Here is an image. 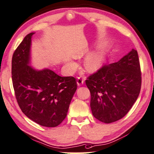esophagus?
Instances as JSON below:
<instances>
[{"mask_svg": "<svg viewBox=\"0 0 154 154\" xmlns=\"http://www.w3.org/2000/svg\"><path fill=\"white\" fill-rule=\"evenodd\" d=\"M77 86H82V85L84 84V79H82V77H78L77 79Z\"/></svg>", "mask_w": 154, "mask_h": 154, "instance_id": "esophagus-1", "label": "esophagus"}]
</instances>
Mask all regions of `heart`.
Instances as JSON below:
<instances>
[{"instance_id": "obj_1", "label": "heart", "mask_w": 154, "mask_h": 154, "mask_svg": "<svg viewBox=\"0 0 154 154\" xmlns=\"http://www.w3.org/2000/svg\"><path fill=\"white\" fill-rule=\"evenodd\" d=\"M105 61V55L101 50H95L89 53L84 59V66L85 69L90 72H97L102 68ZM70 70H74L77 67V64L73 61H68L66 63Z\"/></svg>"}]
</instances>
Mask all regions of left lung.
<instances>
[{
	"instance_id": "1",
	"label": "left lung",
	"mask_w": 154,
	"mask_h": 154,
	"mask_svg": "<svg viewBox=\"0 0 154 154\" xmlns=\"http://www.w3.org/2000/svg\"><path fill=\"white\" fill-rule=\"evenodd\" d=\"M141 70L137 50L132 49L118 62L104 65L86 80L91 92L93 116L104 123L125 116L138 97Z\"/></svg>"
}]
</instances>
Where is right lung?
<instances>
[{
	"label": "right lung",
	"mask_w": 154,
	"mask_h": 154,
	"mask_svg": "<svg viewBox=\"0 0 154 154\" xmlns=\"http://www.w3.org/2000/svg\"><path fill=\"white\" fill-rule=\"evenodd\" d=\"M27 34L14 52L11 78L18 106L27 118L41 126L55 127L67 116L77 85L73 77H61L48 68L30 64L32 36Z\"/></svg>",
	"instance_id": "obj_1"
}]
</instances>
